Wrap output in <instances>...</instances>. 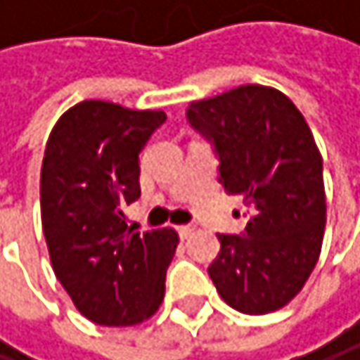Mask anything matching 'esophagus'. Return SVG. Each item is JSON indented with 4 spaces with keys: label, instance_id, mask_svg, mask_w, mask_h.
Returning <instances> with one entry per match:
<instances>
[{
    "label": "esophagus",
    "instance_id": "obj_1",
    "mask_svg": "<svg viewBox=\"0 0 360 360\" xmlns=\"http://www.w3.org/2000/svg\"><path fill=\"white\" fill-rule=\"evenodd\" d=\"M176 233H179V238L186 240L188 235L192 233V224H179V226H176Z\"/></svg>",
    "mask_w": 360,
    "mask_h": 360
}]
</instances>
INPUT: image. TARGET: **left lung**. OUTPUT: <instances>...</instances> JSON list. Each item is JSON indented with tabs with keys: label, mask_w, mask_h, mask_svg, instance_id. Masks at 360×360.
<instances>
[{
	"label": "left lung",
	"mask_w": 360,
	"mask_h": 360,
	"mask_svg": "<svg viewBox=\"0 0 360 360\" xmlns=\"http://www.w3.org/2000/svg\"><path fill=\"white\" fill-rule=\"evenodd\" d=\"M186 116L212 142L224 192L250 216L242 235L218 233L210 278L235 311H276L302 289L322 248L326 196L313 134L283 92L255 84L194 101Z\"/></svg>",
	"instance_id": "left-lung-1"
}]
</instances>
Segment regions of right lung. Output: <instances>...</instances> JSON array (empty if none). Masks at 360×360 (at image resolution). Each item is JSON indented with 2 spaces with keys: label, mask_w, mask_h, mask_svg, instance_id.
<instances>
[{
  "label": "right lung",
  "mask_w": 360,
  "mask_h": 360,
  "mask_svg": "<svg viewBox=\"0 0 360 360\" xmlns=\"http://www.w3.org/2000/svg\"><path fill=\"white\" fill-rule=\"evenodd\" d=\"M164 112L82 101L60 116L40 170V218L51 266L84 317L101 326L148 320L179 238L127 226L140 198V153Z\"/></svg>",
  "instance_id": "obj_1"
}]
</instances>
